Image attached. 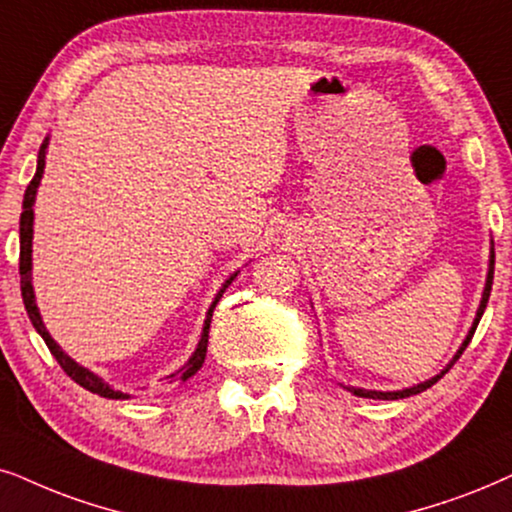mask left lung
<instances>
[{
    "label": "left lung",
    "instance_id": "1",
    "mask_svg": "<svg viewBox=\"0 0 512 512\" xmlns=\"http://www.w3.org/2000/svg\"><path fill=\"white\" fill-rule=\"evenodd\" d=\"M491 283H494V255H491V262H489V274H487V286H484V293H482V302H480V309H477V319H475V323H472V328H470V333H468V338H465V342H463V347L458 349V354L454 357V361H451L449 366L444 368L442 373L439 375H435V378H430V380H425V383H420V385H416V387H409V390H399V392H375V390H361V387H349V392H354L357 394V397H364V399H404V397H413V394H418V392H425L428 390V387H432L437 383L439 378H442V375L449 371L451 366L456 364L458 361V357H461V354L465 352V347H468V342L472 340V335H475V328H477V323H480V319H482V314H484V309H487V302H489V293H491Z\"/></svg>",
    "mask_w": 512,
    "mask_h": 512
}]
</instances>
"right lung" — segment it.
Returning a JSON list of instances; mask_svg holds the SVG:
<instances>
[{
    "label": "right lung",
    "instance_id": "1",
    "mask_svg": "<svg viewBox=\"0 0 512 512\" xmlns=\"http://www.w3.org/2000/svg\"><path fill=\"white\" fill-rule=\"evenodd\" d=\"M44 153H47V139H44V144L40 148V155H37V172H35V177H32V181L28 184V189H25V196H23V212H21V264H18V271H21L23 304H25V309H28V316H30L32 326H35V331L42 335V340L47 342L49 352L54 354V359L58 361V364H61L63 371H66L70 378L75 380L77 385H82L84 390H89V392H94V394H101V397L125 399L127 394L113 390V387H108L106 383H103L99 375H94L92 371H87V368H82L80 364H75V361L70 359L68 354L56 345L54 338H51V335L47 333V328H44V323L40 319V312H37L35 293H32V283H30V269H32V219H35V215H32V205H35V193H37V186H40V179H42V172H44ZM234 276H231L229 281L224 283V288L219 290V295L215 297V302H212V307H210V312H208V319H205V326H203V335H200L198 349H196V352H193V357L189 359V364H184L177 373L167 375V378L186 380V378H191V375L196 373L200 366H203L205 352H208L212 312H215L219 297H222V293H224L226 288H229V283L234 281Z\"/></svg>",
    "mask_w": 512,
    "mask_h": 512
}]
</instances>
